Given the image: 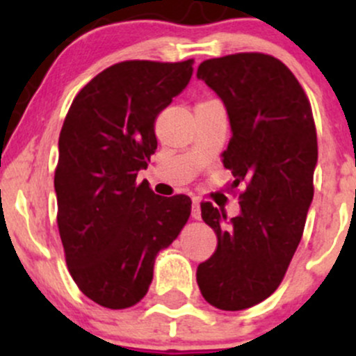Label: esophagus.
Wrapping results in <instances>:
<instances>
[{
	"label": "esophagus",
	"mask_w": 356,
	"mask_h": 356,
	"mask_svg": "<svg viewBox=\"0 0 356 356\" xmlns=\"http://www.w3.org/2000/svg\"><path fill=\"white\" fill-rule=\"evenodd\" d=\"M191 217L195 220H200L201 218V207H200V201H193V207H191Z\"/></svg>",
	"instance_id": "1"
}]
</instances>
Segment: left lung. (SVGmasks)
<instances>
[{"mask_svg": "<svg viewBox=\"0 0 356 356\" xmlns=\"http://www.w3.org/2000/svg\"><path fill=\"white\" fill-rule=\"evenodd\" d=\"M196 77L217 92L232 138L222 153L234 182H245L238 217L201 203V217L217 234V250L198 265L204 300L227 312L245 310L279 288L301 241L314 200L317 132L298 79L264 53L211 58Z\"/></svg>", "mask_w": 356, "mask_h": 356, "instance_id": "1", "label": "left lung"}]
</instances>
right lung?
<instances>
[{
	"instance_id": "right-lung-1",
	"label": "right lung",
	"mask_w": 356,
	"mask_h": 356,
	"mask_svg": "<svg viewBox=\"0 0 356 356\" xmlns=\"http://www.w3.org/2000/svg\"><path fill=\"white\" fill-rule=\"evenodd\" d=\"M193 75L179 63L111 65L72 102L58 139L55 191L68 272L102 307L129 308L153 281L155 258L191 215L184 195L161 198L136 184L156 149L155 120Z\"/></svg>"
}]
</instances>
